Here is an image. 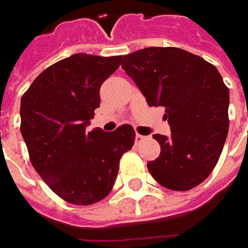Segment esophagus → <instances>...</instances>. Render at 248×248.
I'll list each match as a JSON object with an SVG mask.
<instances>
[{
    "instance_id": "1",
    "label": "esophagus",
    "mask_w": 248,
    "mask_h": 248,
    "mask_svg": "<svg viewBox=\"0 0 248 248\" xmlns=\"http://www.w3.org/2000/svg\"><path fill=\"white\" fill-rule=\"evenodd\" d=\"M145 139H146V137H143V135H139V134H137V135H135V142H137V143L143 142Z\"/></svg>"
}]
</instances>
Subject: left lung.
I'll use <instances>...</instances> for the list:
<instances>
[{"instance_id":"1","label":"left lung","mask_w":248,"mask_h":248,"mask_svg":"<svg viewBox=\"0 0 248 248\" xmlns=\"http://www.w3.org/2000/svg\"><path fill=\"white\" fill-rule=\"evenodd\" d=\"M149 106H163L171 135L155 134L160 156L149 172L171 190H189L211 174L228 137L229 90L214 64L179 48L150 46L123 58Z\"/></svg>"}]
</instances>
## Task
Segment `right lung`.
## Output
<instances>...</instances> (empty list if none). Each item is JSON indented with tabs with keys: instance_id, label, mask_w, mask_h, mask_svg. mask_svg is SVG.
Here are the masks:
<instances>
[{
	"instance_id": "obj_1",
	"label": "right lung",
	"mask_w": 248,
	"mask_h": 248,
	"mask_svg": "<svg viewBox=\"0 0 248 248\" xmlns=\"http://www.w3.org/2000/svg\"><path fill=\"white\" fill-rule=\"evenodd\" d=\"M123 56L74 53L45 69L20 100V131L30 161L63 200L90 205L109 195L121 156L134 146L135 131H88L99 108L100 85Z\"/></svg>"
}]
</instances>
